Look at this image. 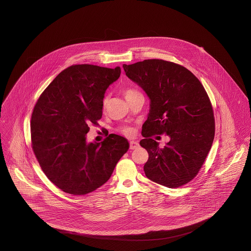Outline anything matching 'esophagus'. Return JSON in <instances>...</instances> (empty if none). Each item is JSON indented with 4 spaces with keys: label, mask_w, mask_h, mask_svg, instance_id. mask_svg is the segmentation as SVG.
I'll return each mask as SVG.
<instances>
[{
    "label": "esophagus",
    "mask_w": 251,
    "mask_h": 251,
    "mask_svg": "<svg viewBox=\"0 0 251 251\" xmlns=\"http://www.w3.org/2000/svg\"><path fill=\"white\" fill-rule=\"evenodd\" d=\"M139 147V144L136 141H130V149L131 150H135Z\"/></svg>",
    "instance_id": "1"
}]
</instances>
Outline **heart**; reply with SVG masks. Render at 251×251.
<instances>
[{
  "mask_svg": "<svg viewBox=\"0 0 251 251\" xmlns=\"http://www.w3.org/2000/svg\"><path fill=\"white\" fill-rule=\"evenodd\" d=\"M122 93H123L125 99H126L128 101H129L131 99H132L133 97H135V96L141 95V93H140L138 90H136V89H134V88H131V87H125V88H123ZM108 100H109L108 96H104L103 99H102V101H101V108H102L103 111L107 107ZM121 131H122L123 134H125V135H127V136H132L133 133H134L133 129L131 128V127H129V126L122 127V128H121Z\"/></svg>",
  "mask_w": 251,
  "mask_h": 251,
  "instance_id": "1",
  "label": "heart"
}]
</instances>
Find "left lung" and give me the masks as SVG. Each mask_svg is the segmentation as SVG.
<instances>
[{"instance_id": "left-lung-1", "label": "left lung", "mask_w": 251, "mask_h": 251, "mask_svg": "<svg viewBox=\"0 0 251 251\" xmlns=\"http://www.w3.org/2000/svg\"><path fill=\"white\" fill-rule=\"evenodd\" d=\"M123 69L151 99L140 141L149 153L146 176L169 188L188 183L201 170L215 138L214 110L202 84L186 68L165 60L124 64ZM164 133L171 141L159 148L152 136Z\"/></svg>"}]
</instances>
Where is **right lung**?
I'll return each mask as SVG.
<instances>
[{"mask_svg":"<svg viewBox=\"0 0 251 251\" xmlns=\"http://www.w3.org/2000/svg\"><path fill=\"white\" fill-rule=\"evenodd\" d=\"M120 68L72 65L39 96L31 118V144L45 175L65 193L84 196L110 179L129 149L128 140L111 133L100 143H86L89 125H99L101 101Z\"/></svg>","mask_w":251,"mask_h":251,"instance_id":"right-lung-1","label":"right lung"}]
</instances>
